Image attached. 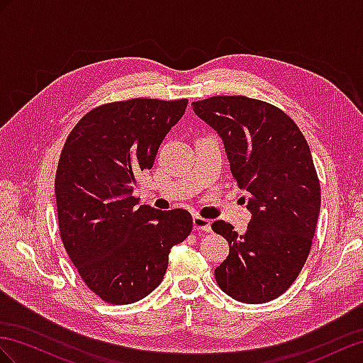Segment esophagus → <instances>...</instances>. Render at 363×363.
I'll use <instances>...</instances> for the list:
<instances>
[{
	"label": "esophagus",
	"mask_w": 363,
	"mask_h": 363,
	"mask_svg": "<svg viewBox=\"0 0 363 363\" xmlns=\"http://www.w3.org/2000/svg\"><path fill=\"white\" fill-rule=\"evenodd\" d=\"M193 230L194 231H210L211 230L210 219L201 218V216H193Z\"/></svg>",
	"instance_id": "34e87169"
}]
</instances>
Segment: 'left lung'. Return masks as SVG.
Returning <instances> with one entry per match:
<instances>
[{
    "label": "left lung",
    "mask_w": 363,
    "mask_h": 363,
    "mask_svg": "<svg viewBox=\"0 0 363 363\" xmlns=\"http://www.w3.org/2000/svg\"><path fill=\"white\" fill-rule=\"evenodd\" d=\"M191 106L222 138L252 211L244 235L225 220L213 222V231L230 245L215 270L216 282L235 301L270 302L299 276L318 224L320 184L310 147L294 121L268 102L236 95Z\"/></svg>",
    "instance_id": "obj_1"
}]
</instances>
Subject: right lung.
Returning a JSON list of instances; mask_svg holds the SVG:
<instances>
[{
    "instance_id": "right-lung-1",
    "label": "right lung",
    "mask_w": 363,
    "mask_h": 363,
    "mask_svg": "<svg viewBox=\"0 0 363 363\" xmlns=\"http://www.w3.org/2000/svg\"><path fill=\"white\" fill-rule=\"evenodd\" d=\"M189 101L108 102L79 119L60 156L55 194L64 248L104 302L127 305L161 284L173 245L190 235L187 210L138 207L136 176L150 170Z\"/></svg>"
}]
</instances>
